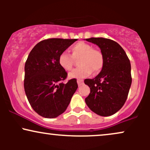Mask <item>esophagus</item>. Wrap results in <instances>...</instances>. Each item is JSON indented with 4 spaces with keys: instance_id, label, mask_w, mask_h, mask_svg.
I'll return each mask as SVG.
<instances>
[{
    "instance_id": "esophagus-1",
    "label": "esophagus",
    "mask_w": 150,
    "mask_h": 150,
    "mask_svg": "<svg viewBox=\"0 0 150 150\" xmlns=\"http://www.w3.org/2000/svg\"><path fill=\"white\" fill-rule=\"evenodd\" d=\"M77 85H78V86H80V85H82V84H83V80H80V79H79V80H77Z\"/></svg>"
}]
</instances>
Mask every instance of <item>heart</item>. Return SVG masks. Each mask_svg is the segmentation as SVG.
Instances as JSON below:
<instances>
[{
  "label": "heart",
  "mask_w": 150,
  "mask_h": 150,
  "mask_svg": "<svg viewBox=\"0 0 150 150\" xmlns=\"http://www.w3.org/2000/svg\"><path fill=\"white\" fill-rule=\"evenodd\" d=\"M71 55L67 51H63L58 56V63L63 70L70 71L73 68L75 59L80 58V67L69 73L70 78H85L94 72H99L103 68L104 58L99 50L93 49L89 44L78 42L70 48Z\"/></svg>",
  "instance_id": "1"
}]
</instances>
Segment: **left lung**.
Returning a JSON list of instances; mask_svg holds the SVG:
<instances>
[{"label":"left lung","mask_w":150,"mask_h":150,"mask_svg":"<svg viewBox=\"0 0 150 150\" xmlns=\"http://www.w3.org/2000/svg\"><path fill=\"white\" fill-rule=\"evenodd\" d=\"M86 41L100 48L104 63L97 76L85 80L90 88L85 102L99 116H111L122 108L128 97L132 83L130 60L123 48L111 39L92 37Z\"/></svg>","instance_id":"8db88e82"}]
</instances>
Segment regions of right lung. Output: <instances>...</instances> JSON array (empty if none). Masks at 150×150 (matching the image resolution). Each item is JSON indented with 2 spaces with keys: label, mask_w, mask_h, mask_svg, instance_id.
<instances>
[{
  "label": "right lung",
  "mask_w": 150,
  "mask_h": 150,
  "mask_svg": "<svg viewBox=\"0 0 150 150\" xmlns=\"http://www.w3.org/2000/svg\"><path fill=\"white\" fill-rule=\"evenodd\" d=\"M75 41L45 39L29 54L25 65L24 87L31 106L41 116L53 118L62 114L78 87L76 79L63 83L68 73L58 63L60 53Z\"/></svg>",
  "instance_id": "right-lung-1"
}]
</instances>
